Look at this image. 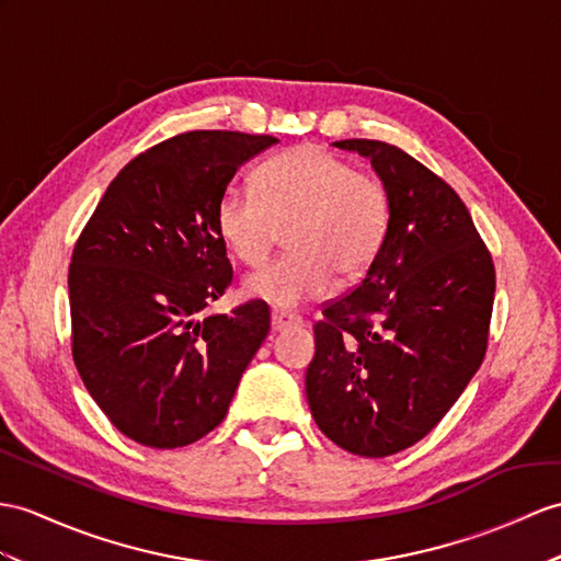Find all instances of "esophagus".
<instances>
[{"label":"esophagus","instance_id":"34e87169","mask_svg":"<svg viewBox=\"0 0 561 561\" xmlns=\"http://www.w3.org/2000/svg\"><path fill=\"white\" fill-rule=\"evenodd\" d=\"M302 319L297 317L293 311H285V309H273L271 311V328L273 331H283V328H290V325H299Z\"/></svg>","mask_w":561,"mask_h":561}]
</instances>
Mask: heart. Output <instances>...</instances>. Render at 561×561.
<instances>
[{
  "instance_id": "1",
  "label": "heart",
  "mask_w": 561,
  "mask_h": 561,
  "mask_svg": "<svg viewBox=\"0 0 561 561\" xmlns=\"http://www.w3.org/2000/svg\"><path fill=\"white\" fill-rule=\"evenodd\" d=\"M216 230L244 266L266 262L285 230L288 254L252 273L244 293L273 307H299L354 280L374 264L390 224L386 185L321 147L268 159L254 190L228 185L216 202Z\"/></svg>"
}]
</instances>
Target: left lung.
Segmentation results:
<instances>
[{"instance_id": "left-lung-1", "label": "left lung", "mask_w": 561, "mask_h": 561, "mask_svg": "<svg viewBox=\"0 0 561 561\" xmlns=\"http://www.w3.org/2000/svg\"><path fill=\"white\" fill-rule=\"evenodd\" d=\"M371 159L390 224L357 288L323 305L307 400L325 438L388 457L438 426L481 366L495 266L467 204L400 147L340 140Z\"/></svg>"}]
</instances>
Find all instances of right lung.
Returning <instances> with one entry per match:
<instances>
[{"label":"right lung","mask_w":561,"mask_h":561,"mask_svg":"<svg viewBox=\"0 0 561 561\" xmlns=\"http://www.w3.org/2000/svg\"><path fill=\"white\" fill-rule=\"evenodd\" d=\"M273 135L190 130L108 183L68 266L71 352L92 400L130 440L173 449L224 421L271 328L250 299L199 319L233 283L216 202Z\"/></svg>","instance_id":"1"}]
</instances>
